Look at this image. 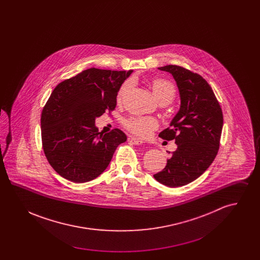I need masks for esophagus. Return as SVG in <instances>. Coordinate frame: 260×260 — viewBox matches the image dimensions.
Returning a JSON list of instances; mask_svg holds the SVG:
<instances>
[{
  "mask_svg": "<svg viewBox=\"0 0 260 260\" xmlns=\"http://www.w3.org/2000/svg\"><path fill=\"white\" fill-rule=\"evenodd\" d=\"M128 141H129L131 143L135 144V145H141V144L143 143V141H142V140H140V139H137V138H136V137H131V138L128 139Z\"/></svg>",
  "mask_w": 260,
  "mask_h": 260,
  "instance_id": "obj_1",
  "label": "esophagus"
}]
</instances>
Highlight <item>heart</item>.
Returning <instances> with one entry per match:
<instances>
[{"mask_svg": "<svg viewBox=\"0 0 260 260\" xmlns=\"http://www.w3.org/2000/svg\"><path fill=\"white\" fill-rule=\"evenodd\" d=\"M132 87V81L127 80L119 88L117 100L120 102L124 99V95ZM150 87L152 92L160 104L167 105L171 103L175 98V87L173 83L165 79H154L150 83ZM125 128L134 134L135 136H139L141 138H147L158 127V122L156 119L151 117H132L124 121Z\"/></svg>", "mask_w": 260, "mask_h": 260, "instance_id": "heart-1", "label": "heart"}]
</instances>
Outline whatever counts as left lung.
I'll return each instance as SVG.
<instances>
[{"mask_svg":"<svg viewBox=\"0 0 260 260\" xmlns=\"http://www.w3.org/2000/svg\"><path fill=\"white\" fill-rule=\"evenodd\" d=\"M158 69L173 75L179 90L180 108L171 127L159 135L165 140H174L177 149L166 168L154 177L164 185L179 187L197 179L216 157L222 132V110L202 76L177 65Z\"/></svg>","mask_w":260,"mask_h":260,"instance_id":"left-lung-1","label":"left lung"}]
</instances>
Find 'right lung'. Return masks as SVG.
Listing matches in <instances>:
<instances>
[{
  "label": "right lung",
  "mask_w": 260,
  "mask_h": 260,
  "mask_svg": "<svg viewBox=\"0 0 260 260\" xmlns=\"http://www.w3.org/2000/svg\"><path fill=\"white\" fill-rule=\"evenodd\" d=\"M132 72L89 68L51 92L42 111V143L50 166L63 178L75 183L96 178L125 142L119 128L99 133L95 119L115 109L119 88Z\"/></svg>",
  "instance_id": "obj_1"
}]
</instances>
